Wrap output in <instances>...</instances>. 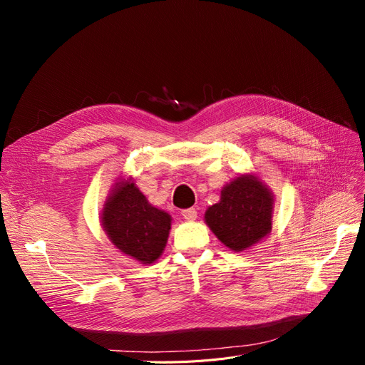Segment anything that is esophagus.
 <instances>
[{
    "instance_id": "1",
    "label": "esophagus",
    "mask_w": 365,
    "mask_h": 365,
    "mask_svg": "<svg viewBox=\"0 0 365 365\" xmlns=\"http://www.w3.org/2000/svg\"><path fill=\"white\" fill-rule=\"evenodd\" d=\"M181 215H182V217L187 219V220H195L196 216H197V212H196L195 208H185V210H182Z\"/></svg>"
}]
</instances>
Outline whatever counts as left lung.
<instances>
[{
	"label": "left lung",
	"instance_id": "8db88e82",
	"mask_svg": "<svg viewBox=\"0 0 365 365\" xmlns=\"http://www.w3.org/2000/svg\"><path fill=\"white\" fill-rule=\"evenodd\" d=\"M272 195L257 178L242 175L224 187L220 201L205 212V222L225 247L244 251L271 231Z\"/></svg>",
	"mask_w": 365,
	"mask_h": 365
}]
</instances>
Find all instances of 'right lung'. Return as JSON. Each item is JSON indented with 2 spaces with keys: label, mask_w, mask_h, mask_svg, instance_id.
<instances>
[{
  "label": "right lung",
  "mask_w": 365,
  "mask_h": 365,
  "mask_svg": "<svg viewBox=\"0 0 365 365\" xmlns=\"http://www.w3.org/2000/svg\"><path fill=\"white\" fill-rule=\"evenodd\" d=\"M102 222L113 244L141 263H153L161 256L170 230V216L152 207L130 180L115 184Z\"/></svg>",
  "instance_id": "obj_1"
}]
</instances>
